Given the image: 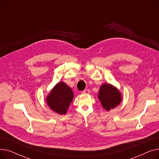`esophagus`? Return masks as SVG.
Listing matches in <instances>:
<instances>
[{"mask_svg": "<svg viewBox=\"0 0 159 159\" xmlns=\"http://www.w3.org/2000/svg\"><path fill=\"white\" fill-rule=\"evenodd\" d=\"M90 92V91L89 89H84V91H82V93L83 94H89Z\"/></svg>", "mask_w": 159, "mask_h": 159, "instance_id": "esophagus-1", "label": "esophagus"}]
</instances>
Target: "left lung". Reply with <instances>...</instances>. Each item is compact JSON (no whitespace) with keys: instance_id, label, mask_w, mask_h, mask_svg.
<instances>
[{"instance_id":"obj_1","label":"left lung","mask_w":159,"mask_h":159,"mask_svg":"<svg viewBox=\"0 0 159 159\" xmlns=\"http://www.w3.org/2000/svg\"><path fill=\"white\" fill-rule=\"evenodd\" d=\"M99 101L106 111H110L117 106L122 101L120 91L116 87L110 84H103L99 89Z\"/></svg>"}]
</instances>
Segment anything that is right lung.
Returning <instances> with one entry per match:
<instances>
[{
  "label": "right lung",
  "instance_id": "add662e5",
  "mask_svg": "<svg viewBox=\"0 0 159 159\" xmlns=\"http://www.w3.org/2000/svg\"><path fill=\"white\" fill-rule=\"evenodd\" d=\"M72 89L63 82H59L46 97L49 107L55 112L65 115L73 98Z\"/></svg>",
  "mask_w": 159,
  "mask_h": 159
}]
</instances>
